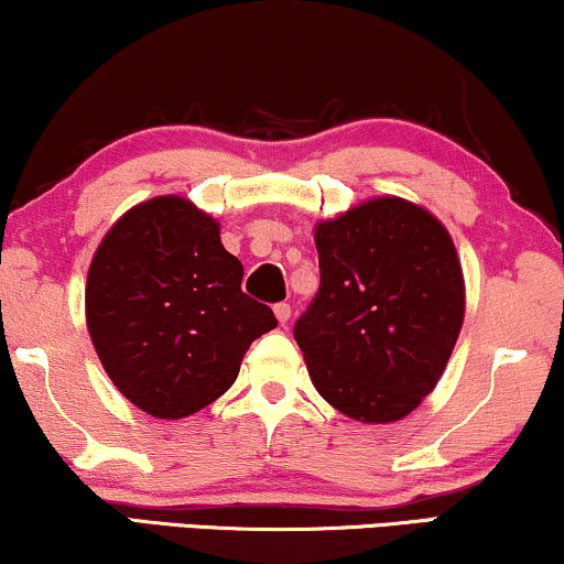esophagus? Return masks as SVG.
<instances>
[{
    "instance_id": "1",
    "label": "esophagus",
    "mask_w": 564,
    "mask_h": 564,
    "mask_svg": "<svg viewBox=\"0 0 564 564\" xmlns=\"http://www.w3.org/2000/svg\"><path fill=\"white\" fill-rule=\"evenodd\" d=\"M274 315H276V321H280L282 326H284V323H288L290 315H292L290 303H276V305H274Z\"/></svg>"
}]
</instances>
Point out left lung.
Listing matches in <instances>:
<instances>
[{
	"label": "left lung",
	"instance_id": "obj_1",
	"mask_svg": "<svg viewBox=\"0 0 564 564\" xmlns=\"http://www.w3.org/2000/svg\"><path fill=\"white\" fill-rule=\"evenodd\" d=\"M321 288L295 321L315 390L336 411L390 423L436 388L465 318L446 228L423 207L377 197L318 223Z\"/></svg>",
	"mask_w": 564,
	"mask_h": 564
}]
</instances>
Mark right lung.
Wrapping results in <instances>:
<instances>
[{"mask_svg": "<svg viewBox=\"0 0 564 564\" xmlns=\"http://www.w3.org/2000/svg\"><path fill=\"white\" fill-rule=\"evenodd\" d=\"M243 267L210 215L184 197L135 205L110 228L87 276V326L122 395L156 419L210 405L241 369L272 307L241 290Z\"/></svg>", "mask_w": 564, "mask_h": 564, "instance_id": "1", "label": "right lung"}]
</instances>
